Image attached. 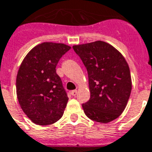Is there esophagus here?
Listing matches in <instances>:
<instances>
[{
  "instance_id": "esophagus-1",
  "label": "esophagus",
  "mask_w": 152,
  "mask_h": 152,
  "mask_svg": "<svg viewBox=\"0 0 152 152\" xmlns=\"http://www.w3.org/2000/svg\"><path fill=\"white\" fill-rule=\"evenodd\" d=\"M71 94H72V95H73V96H76V94H77V91H76V90L72 91H71Z\"/></svg>"
}]
</instances>
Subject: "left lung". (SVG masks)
Here are the masks:
<instances>
[{
  "label": "left lung",
  "mask_w": 152,
  "mask_h": 152,
  "mask_svg": "<svg viewBox=\"0 0 152 152\" xmlns=\"http://www.w3.org/2000/svg\"><path fill=\"white\" fill-rule=\"evenodd\" d=\"M72 48L88 72L91 98L82 104L86 115L102 124L116 119L124 112L132 91L131 74L125 58L103 41Z\"/></svg>",
  "instance_id": "8db88e82"
}]
</instances>
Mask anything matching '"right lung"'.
Wrapping results in <instances>:
<instances>
[{
    "mask_svg": "<svg viewBox=\"0 0 152 152\" xmlns=\"http://www.w3.org/2000/svg\"><path fill=\"white\" fill-rule=\"evenodd\" d=\"M71 47L43 43L28 53L16 78L17 98L24 113L38 125H49L61 118L68 101L56 66Z\"/></svg>",
    "mask_w": 152,
    "mask_h": 152,
    "instance_id": "add662e5",
    "label": "right lung"
}]
</instances>
